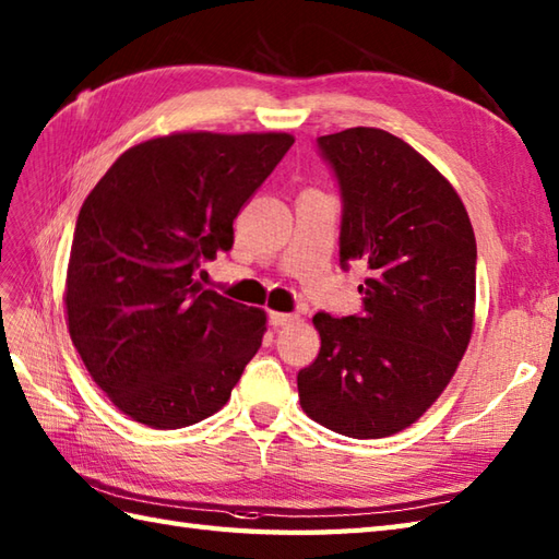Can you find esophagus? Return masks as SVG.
Returning a JSON list of instances; mask_svg holds the SVG:
<instances>
[{
	"label": "esophagus",
	"instance_id": "esophagus-1",
	"mask_svg": "<svg viewBox=\"0 0 559 559\" xmlns=\"http://www.w3.org/2000/svg\"><path fill=\"white\" fill-rule=\"evenodd\" d=\"M270 322L275 328H287V325H294V322H299V313H277V311H272L270 313Z\"/></svg>",
	"mask_w": 559,
	"mask_h": 559
}]
</instances>
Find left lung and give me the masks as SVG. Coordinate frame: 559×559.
I'll return each instance as SVG.
<instances>
[{"instance_id":"8db88e82","label":"left lung","mask_w":559,"mask_h":559,"mask_svg":"<svg viewBox=\"0 0 559 559\" xmlns=\"http://www.w3.org/2000/svg\"><path fill=\"white\" fill-rule=\"evenodd\" d=\"M318 145L342 189L340 260L368 277L361 313L313 316L320 352L296 376L299 402L340 436L388 438L428 412L471 342L474 227L454 186L396 135L356 127Z\"/></svg>"}]
</instances>
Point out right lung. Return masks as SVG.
Masks as SVG:
<instances>
[{
  "instance_id": "obj_1",
  "label": "right lung",
  "mask_w": 559,
  "mask_h": 559,
  "mask_svg": "<svg viewBox=\"0 0 559 559\" xmlns=\"http://www.w3.org/2000/svg\"><path fill=\"white\" fill-rule=\"evenodd\" d=\"M294 143L292 133L177 131L121 153L85 198L67 267V325L109 402L157 430L227 404L263 344V308L203 289V260Z\"/></svg>"
}]
</instances>
